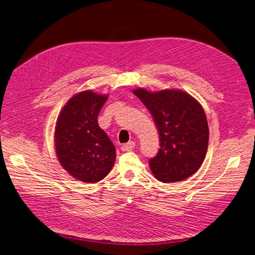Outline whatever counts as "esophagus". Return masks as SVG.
<instances>
[{"label":"esophagus","mask_w":255,"mask_h":255,"mask_svg":"<svg viewBox=\"0 0 255 255\" xmlns=\"http://www.w3.org/2000/svg\"><path fill=\"white\" fill-rule=\"evenodd\" d=\"M136 146V143L134 141H129V142H128V143H126V144H124L121 146V149L124 150V151H128V150H131V149H134V147Z\"/></svg>","instance_id":"34e87169"}]
</instances>
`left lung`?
I'll return each mask as SVG.
<instances>
[{
    "mask_svg": "<svg viewBox=\"0 0 255 255\" xmlns=\"http://www.w3.org/2000/svg\"><path fill=\"white\" fill-rule=\"evenodd\" d=\"M133 93L149 111L160 136L158 154L148 161L155 178L170 183L192 176L208 147L209 128L202 106L181 90L148 92L140 88Z\"/></svg>",
    "mask_w": 255,
    "mask_h": 255,
    "instance_id": "8db88e82",
    "label": "left lung"
}]
</instances>
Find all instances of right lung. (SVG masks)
<instances>
[{"label":"right lung","instance_id":"add662e5","mask_svg":"<svg viewBox=\"0 0 255 255\" xmlns=\"http://www.w3.org/2000/svg\"><path fill=\"white\" fill-rule=\"evenodd\" d=\"M108 95L91 90L71 97L57 118L54 142L58 161L69 175L85 183L103 180L116 159L114 144L98 126Z\"/></svg>","mask_w":255,"mask_h":255}]
</instances>
